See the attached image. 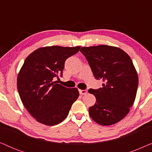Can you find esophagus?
<instances>
[{
	"label": "esophagus",
	"mask_w": 152,
	"mask_h": 152,
	"mask_svg": "<svg viewBox=\"0 0 152 152\" xmlns=\"http://www.w3.org/2000/svg\"><path fill=\"white\" fill-rule=\"evenodd\" d=\"M79 92H80V95H85L87 93V91L86 90H79Z\"/></svg>",
	"instance_id": "34e87169"
}]
</instances>
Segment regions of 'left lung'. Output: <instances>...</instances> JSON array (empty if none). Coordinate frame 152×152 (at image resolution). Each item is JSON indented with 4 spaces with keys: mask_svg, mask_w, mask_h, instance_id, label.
I'll return each mask as SVG.
<instances>
[{
    "mask_svg": "<svg viewBox=\"0 0 152 152\" xmlns=\"http://www.w3.org/2000/svg\"><path fill=\"white\" fill-rule=\"evenodd\" d=\"M85 56L97 80L102 87L90 88L96 103L89 108L91 118L100 125H112L127 115L136 99L138 77L132 60L119 48L100 45L83 47Z\"/></svg>",
    "mask_w": 152,
    "mask_h": 152,
    "instance_id": "obj_1",
    "label": "left lung"
}]
</instances>
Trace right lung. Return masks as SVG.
Here are the masks:
<instances>
[{"mask_svg": "<svg viewBox=\"0 0 152 152\" xmlns=\"http://www.w3.org/2000/svg\"><path fill=\"white\" fill-rule=\"evenodd\" d=\"M80 46H48L36 50L25 60L17 77V88L23 104L40 123L53 126L67 117L78 98L77 88H68L53 82L62 77L64 64L77 53Z\"/></svg>", "mask_w": 152, "mask_h": 152, "instance_id": "right-lung-1", "label": "right lung"}]
</instances>
